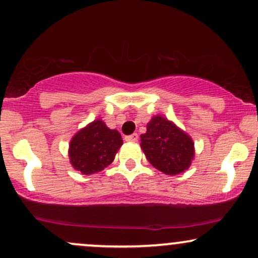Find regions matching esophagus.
I'll list each match as a JSON object with an SVG mask.
<instances>
[{"mask_svg":"<svg viewBox=\"0 0 258 258\" xmlns=\"http://www.w3.org/2000/svg\"><path fill=\"white\" fill-rule=\"evenodd\" d=\"M138 139H139V135L137 134V133H134V134L125 137V141H129V143H135V141H138Z\"/></svg>","mask_w":258,"mask_h":258,"instance_id":"esophagus-1","label":"esophagus"}]
</instances>
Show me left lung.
<instances>
[{"mask_svg":"<svg viewBox=\"0 0 258 258\" xmlns=\"http://www.w3.org/2000/svg\"><path fill=\"white\" fill-rule=\"evenodd\" d=\"M141 134V149L147 161L164 174H180L191 164L195 156L192 139L173 121L156 115Z\"/></svg>","mask_w":258,"mask_h":258,"instance_id":"1","label":"left lung"}]
</instances>
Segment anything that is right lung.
I'll list each match as a JSON object with an SVG mask.
<instances>
[{
	"label": "right lung",
	"mask_w": 258,
	"mask_h": 258,
	"mask_svg": "<svg viewBox=\"0 0 258 258\" xmlns=\"http://www.w3.org/2000/svg\"><path fill=\"white\" fill-rule=\"evenodd\" d=\"M123 145L118 130H112L101 119L80 129L69 144V160L74 169L89 175L101 172L112 163Z\"/></svg>",
	"instance_id": "1"
}]
</instances>
